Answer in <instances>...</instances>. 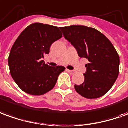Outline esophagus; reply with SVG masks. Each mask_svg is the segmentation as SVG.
<instances>
[{"mask_svg": "<svg viewBox=\"0 0 128 128\" xmlns=\"http://www.w3.org/2000/svg\"><path fill=\"white\" fill-rule=\"evenodd\" d=\"M66 70H67L68 72L71 73V74H74V71H73V70H68V69H67Z\"/></svg>", "mask_w": 128, "mask_h": 128, "instance_id": "esophagus-1", "label": "esophagus"}]
</instances>
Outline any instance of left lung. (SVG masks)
<instances>
[{
	"label": "left lung",
	"instance_id": "1",
	"mask_svg": "<svg viewBox=\"0 0 128 128\" xmlns=\"http://www.w3.org/2000/svg\"><path fill=\"white\" fill-rule=\"evenodd\" d=\"M66 40L76 49L79 57L89 60L86 64L84 82L74 85L79 95L96 99L109 92L119 74L120 58L116 49L99 30L85 26L60 27Z\"/></svg>",
	"mask_w": 128,
	"mask_h": 128
}]
</instances>
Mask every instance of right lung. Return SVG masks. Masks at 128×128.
Here are the masks:
<instances>
[{"instance_id":"add662e5","label":"right lung","mask_w":128,"mask_h":128,"mask_svg":"<svg viewBox=\"0 0 128 128\" xmlns=\"http://www.w3.org/2000/svg\"><path fill=\"white\" fill-rule=\"evenodd\" d=\"M60 27L33 23L26 28L12 46L8 65L12 79L21 89L32 96H42L55 86L63 66L52 67L42 58L54 42L60 39Z\"/></svg>"}]
</instances>
